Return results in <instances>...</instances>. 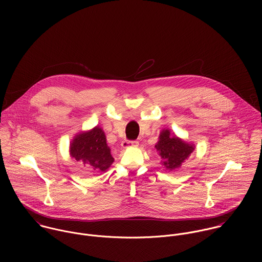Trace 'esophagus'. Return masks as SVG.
<instances>
[{
    "instance_id": "obj_1",
    "label": "esophagus",
    "mask_w": 262,
    "mask_h": 262,
    "mask_svg": "<svg viewBox=\"0 0 262 262\" xmlns=\"http://www.w3.org/2000/svg\"><path fill=\"white\" fill-rule=\"evenodd\" d=\"M138 145H139V142L136 141V140H134V141L125 140V141L122 142V147L123 148H127V147H130V146H138Z\"/></svg>"
}]
</instances>
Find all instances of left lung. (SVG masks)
<instances>
[{"label": "left lung", "mask_w": 262, "mask_h": 262, "mask_svg": "<svg viewBox=\"0 0 262 262\" xmlns=\"http://www.w3.org/2000/svg\"><path fill=\"white\" fill-rule=\"evenodd\" d=\"M156 148L164 161L163 164L169 170L179 168L181 163L188 159L194 150L193 145L185 143L176 137H172L168 129L161 133L160 141L156 145Z\"/></svg>", "instance_id": "obj_1"}]
</instances>
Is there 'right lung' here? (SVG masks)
I'll return each instance as SVG.
<instances>
[{
  "label": "right lung",
  "mask_w": 262,
  "mask_h": 262,
  "mask_svg": "<svg viewBox=\"0 0 262 262\" xmlns=\"http://www.w3.org/2000/svg\"><path fill=\"white\" fill-rule=\"evenodd\" d=\"M105 142V136L101 128L78 135L70 145L71 157L87 167L91 172L105 171L112 163L113 157Z\"/></svg>",
  "instance_id": "1"
}]
</instances>
